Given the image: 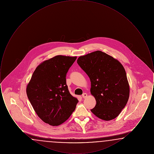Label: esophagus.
<instances>
[{
	"mask_svg": "<svg viewBox=\"0 0 154 154\" xmlns=\"http://www.w3.org/2000/svg\"><path fill=\"white\" fill-rule=\"evenodd\" d=\"M82 96L83 98L85 99V98H86V97L88 96V95H87V94H86V93H84V94H82Z\"/></svg>",
	"mask_w": 154,
	"mask_h": 154,
	"instance_id": "esophagus-1",
	"label": "esophagus"
}]
</instances>
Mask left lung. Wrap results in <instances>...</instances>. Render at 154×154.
<instances>
[{
    "label": "left lung",
    "instance_id": "left-lung-1",
    "mask_svg": "<svg viewBox=\"0 0 154 154\" xmlns=\"http://www.w3.org/2000/svg\"><path fill=\"white\" fill-rule=\"evenodd\" d=\"M77 62L91 81V94L96 102L92 112L104 121L116 118L129 97V85L123 65L101 51L81 56Z\"/></svg>",
    "mask_w": 154,
    "mask_h": 154
}]
</instances>
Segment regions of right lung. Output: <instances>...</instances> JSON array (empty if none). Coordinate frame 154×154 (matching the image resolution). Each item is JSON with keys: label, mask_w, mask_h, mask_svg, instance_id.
<instances>
[{"label": "right lung", "mask_w": 154, "mask_h": 154, "mask_svg": "<svg viewBox=\"0 0 154 154\" xmlns=\"http://www.w3.org/2000/svg\"><path fill=\"white\" fill-rule=\"evenodd\" d=\"M77 57L57 55L37 67L26 87V94L38 117L51 126L70 117L79 100L71 95L66 75Z\"/></svg>", "instance_id": "1"}]
</instances>
